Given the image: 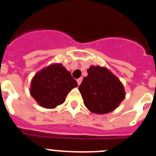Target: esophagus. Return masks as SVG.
I'll list each match as a JSON object with an SVG mask.
<instances>
[{
  "mask_svg": "<svg viewBox=\"0 0 156 156\" xmlns=\"http://www.w3.org/2000/svg\"><path fill=\"white\" fill-rule=\"evenodd\" d=\"M77 83H78V85H80L81 83V82H82V78H79V79H77Z\"/></svg>",
  "mask_w": 156,
  "mask_h": 156,
  "instance_id": "esophagus-1",
  "label": "esophagus"
}]
</instances>
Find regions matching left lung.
I'll list each match as a JSON object with an SVG mask.
<instances>
[{
    "mask_svg": "<svg viewBox=\"0 0 156 156\" xmlns=\"http://www.w3.org/2000/svg\"><path fill=\"white\" fill-rule=\"evenodd\" d=\"M87 73L79 86L85 106L97 114L115 110L126 95L120 80L109 69L98 66H90Z\"/></svg>",
    "mask_w": 156,
    "mask_h": 156,
    "instance_id": "left-lung-1",
    "label": "left lung"
}]
</instances>
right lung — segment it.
<instances>
[{"label":"right lung","instance_id":"right-lung-1","mask_svg":"<svg viewBox=\"0 0 156 156\" xmlns=\"http://www.w3.org/2000/svg\"><path fill=\"white\" fill-rule=\"evenodd\" d=\"M78 86L61 64H51L35 74L30 92L38 104L45 108H54L62 105L69 92Z\"/></svg>","mask_w":156,"mask_h":156}]
</instances>
